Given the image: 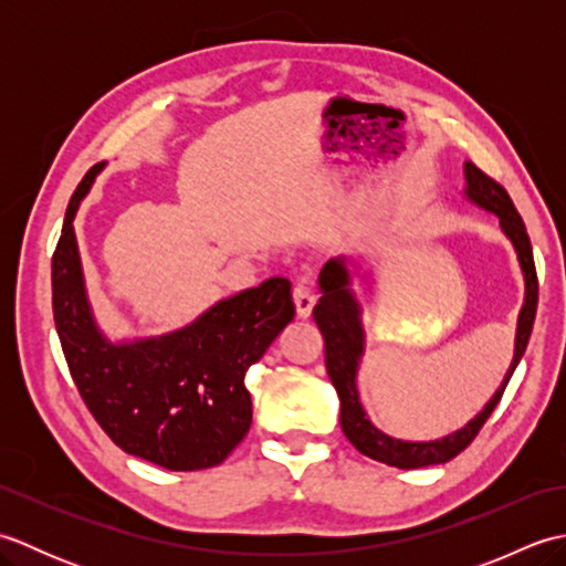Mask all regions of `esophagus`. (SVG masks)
Segmentation results:
<instances>
[{
    "label": "esophagus",
    "instance_id": "1",
    "mask_svg": "<svg viewBox=\"0 0 566 566\" xmlns=\"http://www.w3.org/2000/svg\"><path fill=\"white\" fill-rule=\"evenodd\" d=\"M292 298H294V306H296V316L308 318L311 311H314V304H316V294H314V290H311L308 280H302L294 286Z\"/></svg>",
    "mask_w": 566,
    "mask_h": 566
}]
</instances>
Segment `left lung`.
Masks as SVG:
<instances>
[{"mask_svg": "<svg viewBox=\"0 0 566 566\" xmlns=\"http://www.w3.org/2000/svg\"><path fill=\"white\" fill-rule=\"evenodd\" d=\"M462 170H464V199L479 209L494 213L503 235L511 240L515 258H518L521 274H523L525 296L518 314V326H515L511 367L506 375H503V381L496 389V394L491 396L482 411L469 420V423H464L460 430L448 432V436H442L438 440H401L371 423V418L367 416L357 389V371H359V365H363V355H365L363 304H359V298L353 290V282H355L353 268H357V264L345 255L333 258L323 264L321 276H318L321 298L314 306V321L323 335V343H326V369L340 399V428L345 432V438L350 440L365 457H371V460L399 467V469L444 464L450 462L452 457L460 454L467 444L476 438V432L482 430L486 418L501 401L503 391H506L513 371L518 367L521 357L525 353L527 340H531L533 323H535L537 274H535L531 238H527L521 213L515 211L506 189L496 185L491 177H486L476 165L464 163Z\"/></svg>", "mask_w": 566, "mask_h": 566, "instance_id": "obj_1", "label": "left lung"}]
</instances>
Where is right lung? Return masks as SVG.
Segmentation results:
<instances>
[{
	"label": "right lung",
	"mask_w": 566,
	"mask_h": 566,
	"mask_svg": "<svg viewBox=\"0 0 566 566\" xmlns=\"http://www.w3.org/2000/svg\"><path fill=\"white\" fill-rule=\"evenodd\" d=\"M102 167L72 195L53 255V316L70 375L124 452L172 472L216 467L248 436L245 371L292 323V284L272 276L221 298L185 328L109 340L94 318L72 226Z\"/></svg>",
	"instance_id": "add662e5"
}]
</instances>
